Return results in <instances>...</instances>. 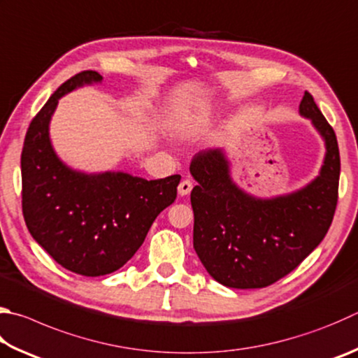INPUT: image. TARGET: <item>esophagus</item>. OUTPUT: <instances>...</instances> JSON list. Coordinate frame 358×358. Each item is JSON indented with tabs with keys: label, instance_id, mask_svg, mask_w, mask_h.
Returning a JSON list of instances; mask_svg holds the SVG:
<instances>
[{
	"label": "esophagus",
	"instance_id": "34e87169",
	"mask_svg": "<svg viewBox=\"0 0 358 358\" xmlns=\"http://www.w3.org/2000/svg\"><path fill=\"white\" fill-rule=\"evenodd\" d=\"M192 191V181L191 180H183L181 183L178 185V194L181 197L187 196Z\"/></svg>",
	"mask_w": 358,
	"mask_h": 358
}]
</instances>
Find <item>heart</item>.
<instances>
[{"label": "heart", "instance_id": "heart-1", "mask_svg": "<svg viewBox=\"0 0 358 358\" xmlns=\"http://www.w3.org/2000/svg\"><path fill=\"white\" fill-rule=\"evenodd\" d=\"M211 117V109L205 106V105H196L186 111L180 113L177 117L173 119V123L178 128H185V129H194L200 125H203Z\"/></svg>", "mask_w": 358, "mask_h": 358}]
</instances>
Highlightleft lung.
Returning <instances> with one entry per match:
<instances>
[{
    "mask_svg": "<svg viewBox=\"0 0 358 358\" xmlns=\"http://www.w3.org/2000/svg\"><path fill=\"white\" fill-rule=\"evenodd\" d=\"M299 113L324 141L320 175L297 191L259 199L231 178L222 148L199 152L191 162L197 181L191 192L194 249L214 280L229 288L269 287L296 269L332 224L340 181V152L334 128L308 92Z\"/></svg>",
    "mask_w": 358,
    "mask_h": 358,
    "instance_id": "obj_1",
    "label": "left lung"
}]
</instances>
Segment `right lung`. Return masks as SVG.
Returning <instances> with one entry per match:
<instances>
[{"label":"right lung","mask_w":358,"mask_h":358,"mask_svg":"<svg viewBox=\"0 0 358 358\" xmlns=\"http://www.w3.org/2000/svg\"><path fill=\"white\" fill-rule=\"evenodd\" d=\"M101 80L86 70L64 83L32 119L22 152V206L31 236L62 268L86 277L111 274L138 252L153 220L177 199L181 178L86 173L57 157L50 139L57 103Z\"/></svg>","instance_id":"1"}]
</instances>
